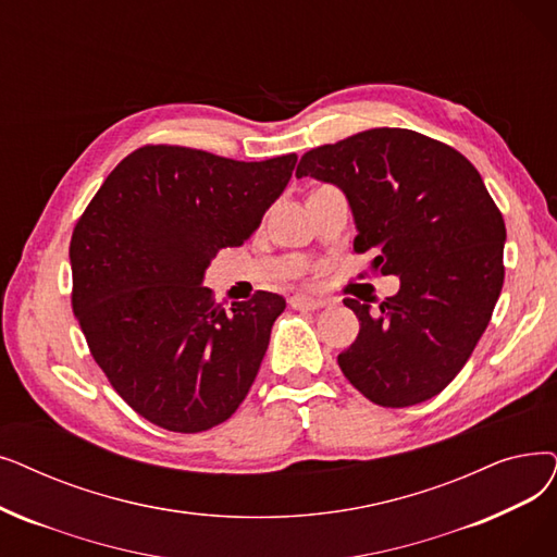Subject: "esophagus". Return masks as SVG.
<instances>
[{
  "mask_svg": "<svg viewBox=\"0 0 557 557\" xmlns=\"http://www.w3.org/2000/svg\"><path fill=\"white\" fill-rule=\"evenodd\" d=\"M288 305H292L294 309H323L327 305V300H321V298H311V296H292V300H288Z\"/></svg>",
  "mask_w": 557,
  "mask_h": 557,
  "instance_id": "1",
  "label": "esophagus"
}]
</instances>
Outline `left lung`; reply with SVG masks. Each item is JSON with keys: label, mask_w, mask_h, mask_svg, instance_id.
I'll use <instances>...</instances> for the list:
<instances>
[{"label": "left lung", "mask_w": 557, "mask_h": 557, "mask_svg": "<svg viewBox=\"0 0 557 557\" xmlns=\"http://www.w3.org/2000/svg\"><path fill=\"white\" fill-rule=\"evenodd\" d=\"M296 177L336 184L350 202L355 252L398 275L380 311L346 298L359 319L336 357L357 392L380 407H409L462 371L500 296L503 213L473 163L412 129L377 127L309 150Z\"/></svg>", "instance_id": "1"}]
</instances>
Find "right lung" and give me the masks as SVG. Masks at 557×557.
Listing matches in <instances>:
<instances>
[{"mask_svg":"<svg viewBox=\"0 0 557 557\" xmlns=\"http://www.w3.org/2000/svg\"><path fill=\"white\" fill-rule=\"evenodd\" d=\"M298 157L234 161L143 145L104 180L70 238L72 311L88 350L136 414L205 432L244 403L286 300L223 307L209 261L252 236Z\"/></svg>","mask_w":557,"mask_h":557,"instance_id":"right-lung-1","label":"right lung"}]
</instances>
